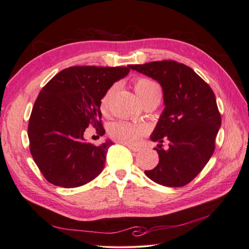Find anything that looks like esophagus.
<instances>
[{
    "instance_id": "esophagus-1",
    "label": "esophagus",
    "mask_w": 249,
    "mask_h": 249,
    "mask_svg": "<svg viewBox=\"0 0 249 249\" xmlns=\"http://www.w3.org/2000/svg\"><path fill=\"white\" fill-rule=\"evenodd\" d=\"M125 145L129 147L131 150H133V152H139V150H140V147H138V146H133L131 144H125Z\"/></svg>"
}]
</instances>
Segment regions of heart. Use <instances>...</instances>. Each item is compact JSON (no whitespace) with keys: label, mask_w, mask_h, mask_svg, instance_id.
Instances as JSON below:
<instances>
[{"label":"heart","mask_w":249,"mask_h":249,"mask_svg":"<svg viewBox=\"0 0 249 249\" xmlns=\"http://www.w3.org/2000/svg\"><path fill=\"white\" fill-rule=\"evenodd\" d=\"M133 87L135 92H136L143 104L154 99V97L161 96L159 86L155 82L146 78L135 79ZM115 89L116 85L110 86L101 97L100 109L103 113H106L108 111L111 97L114 94ZM108 133L111 138L120 143H124V144H137L140 139L148 133V127L144 124H133L125 122H116L109 125Z\"/></svg>","instance_id":"1"}]
</instances>
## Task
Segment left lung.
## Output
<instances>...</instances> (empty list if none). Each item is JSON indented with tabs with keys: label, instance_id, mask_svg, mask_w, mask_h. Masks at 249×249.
Wrapping results in <instances>:
<instances>
[{
	"label": "left lung",
	"instance_id": "obj_1",
	"mask_svg": "<svg viewBox=\"0 0 249 249\" xmlns=\"http://www.w3.org/2000/svg\"><path fill=\"white\" fill-rule=\"evenodd\" d=\"M160 83L165 108L150 136L159 164L144 173L155 183L182 187L206 166L215 149L221 116L216 97L207 83L189 66L173 60L129 65ZM168 140L169 148H161Z\"/></svg>",
	"mask_w": 249,
	"mask_h": 249
}]
</instances>
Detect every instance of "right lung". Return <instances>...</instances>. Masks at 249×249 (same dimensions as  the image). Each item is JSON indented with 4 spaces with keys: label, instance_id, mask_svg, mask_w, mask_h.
Listing matches in <instances>:
<instances>
[{
    "label": "right lung",
    "instance_id": "obj_1",
    "mask_svg": "<svg viewBox=\"0 0 249 249\" xmlns=\"http://www.w3.org/2000/svg\"><path fill=\"white\" fill-rule=\"evenodd\" d=\"M129 71V66H72L41 89L29 119L28 136L33 160L48 182L76 188L103 171L113 142L93 145L85 141L84 133L92 125L100 136L105 134L101 97Z\"/></svg>",
    "mask_w": 249,
    "mask_h": 249
}]
</instances>
